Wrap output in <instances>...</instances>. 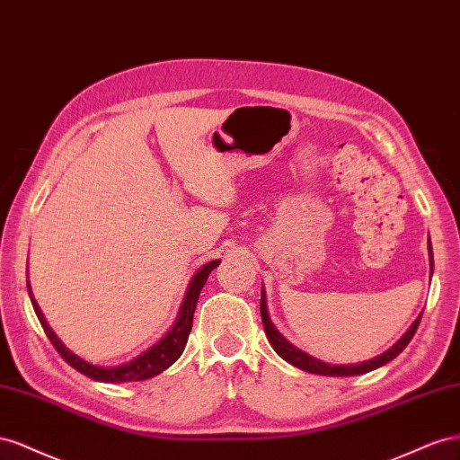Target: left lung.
I'll return each instance as SVG.
<instances>
[{
	"mask_svg": "<svg viewBox=\"0 0 460 460\" xmlns=\"http://www.w3.org/2000/svg\"><path fill=\"white\" fill-rule=\"evenodd\" d=\"M429 264H431V270H434V256H431V244H429ZM260 314H261V323H264V332H266V337L270 341V345L273 347V350L279 354V357L283 360H287L288 364L296 366V368L305 370V372H310V374H318V376H360V374H366V372H372L376 368H379V366H384L387 362H391L395 357H399V354L404 350V347L411 343V339L414 337L416 330H418V323H420V316L412 325L411 330L406 332L395 345H393L389 350H385L384 354H379V357L372 358V360H366V362H360V364H347V366H332V364H325V362H320L316 358H312L310 354L298 350L296 347H293L288 341L275 330V325L271 323L270 316H268V308H266V293L261 291V296H260Z\"/></svg>",
	"mask_w": 460,
	"mask_h": 460,
	"instance_id": "8db88e82",
	"label": "left lung"
}]
</instances>
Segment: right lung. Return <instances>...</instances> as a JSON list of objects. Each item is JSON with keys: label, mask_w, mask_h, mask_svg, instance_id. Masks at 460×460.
Returning a JSON list of instances; mask_svg holds the SVG:
<instances>
[{"label": "right lung", "mask_w": 460, "mask_h": 460, "mask_svg": "<svg viewBox=\"0 0 460 460\" xmlns=\"http://www.w3.org/2000/svg\"><path fill=\"white\" fill-rule=\"evenodd\" d=\"M217 266H219V260H214V261H209V264H206L204 268L196 271V275L189 285L187 296L181 305L179 318H177V322H175L172 330H169V333L164 339L157 341V343L152 349H148L146 352H142L140 357H137L135 360H130L123 366H115V368H100V366H92V364L84 362L83 358H78L76 354H73L67 347L61 343L58 335L51 332V327L48 325V322L42 316L40 306H38L36 300L32 298L31 287H29V293H31V300H32L36 316H38V320H40L48 339L51 341V345L56 347V350L61 354V358L67 362L69 366H73L75 370L88 376L90 379H96V382H103V384L142 382V379H150L157 374H162L164 370H167L169 366H172L181 357L182 350H185L189 333L192 330V316H194V310H196V303H199L200 291H202V287L206 285L209 271L216 270Z\"/></svg>", "instance_id": "add662e5"}]
</instances>
